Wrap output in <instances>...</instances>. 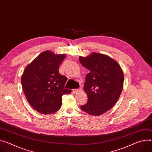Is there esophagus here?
<instances>
[{
  "instance_id": "esophagus-1",
  "label": "esophagus",
  "mask_w": 152,
  "mask_h": 152,
  "mask_svg": "<svg viewBox=\"0 0 152 152\" xmlns=\"http://www.w3.org/2000/svg\"><path fill=\"white\" fill-rule=\"evenodd\" d=\"M79 91H80L79 89H73V92L74 93H76L78 92Z\"/></svg>"
}]
</instances>
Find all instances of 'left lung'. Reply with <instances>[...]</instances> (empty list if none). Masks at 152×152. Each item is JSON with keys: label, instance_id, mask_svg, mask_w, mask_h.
<instances>
[{"label": "left lung", "instance_id": "obj_1", "mask_svg": "<svg viewBox=\"0 0 152 152\" xmlns=\"http://www.w3.org/2000/svg\"><path fill=\"white\" fill-rule=\"evenodd\" d=\"M82 65L89 70L84 90L88 101L80 108L90 115L99 116L111 109L123 88L124 74L118 63L107 55L92 53L79 57Z\"/></svg>", "mask_w": 152, "mask_h": 152}]
</instances>
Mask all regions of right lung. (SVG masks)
I'll use <instances>...</instances> for the list:
<instances>
[{
    "label": "right lung",
    "mask_w": 152,
    "mask_h": 152,
    "mask_svg": "<svg viewBox=\"0 0 152 152\" xmlns=\"http://www.w3.org/2000/svg\"><path fill=\"white\" fill-rule=\"evenodd\" d=\"M65 56L45 51L27 65L23 73L21 82L25 97L41 114L58 111L62 96L71 93V90L64 88L67 77L59 73V66Z\"/></svg>",
    "instance_id": "1"
}]
</instances>
